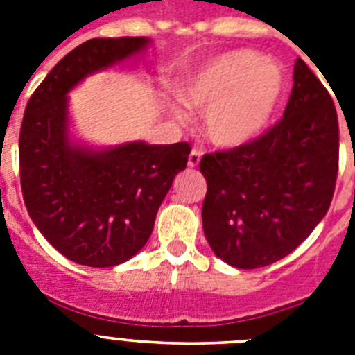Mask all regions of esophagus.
<instances>
[{
    "label": "esophagus",
    "mask_w": 355,
    "mask_h": 355,
    "mask_svg": "<svg viewBox=\"0 0 355 355\" xmlns=\"http://www.w3.org/2000/svg\"><path fill=\"white\" fill-rule=\"evenodd\" d=\"M200 162V150L199 149H192V153L188 155V167H197Z\"/></svg>",
    "instance_id": "esophagus-1"
}]
</instances>
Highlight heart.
Here are the masks:
<instances>
[{"mask_svg": "<svg viewBox=\"0 0 355 355\" xmlns=\"http://www.w3.org/2000/svg\"><path fill=\"white\" fill-rule=\"evenodd\" d=\"M283 90V69L275 62L261 60L254 51H231L192 72L183 87V99L188 108L205 112L209 142L234 149L265 131Z\"/></svg>", "mask_w": 355, "mask_h": 355, "instance_id": "obj_1", "label": "heart"}]
</instances>
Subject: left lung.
Listing matches in <instances>:
<instances>
[{
  "label": "left lung",
  "mask_w": 355,
  "mask_h": 355,
  "mask_svg": "<svg viewBox=\"0 0 355 355\" xmlns=\"http://www.w3.org/2000/svg\"><path fill=\"white\" fill-rule=\"evenodd\" d=\"M340 128L331 94L297 58L283 119L247 146L205 155L202 227L213 252L250 270L311 234L331 206Z\"/></svg>",
  "instance_id": "obj_1"
}]
</instances>
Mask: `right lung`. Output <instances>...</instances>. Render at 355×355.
Returning a JSON list of instances; mask_svg holds the SVG:
<instances>
[{"instance_id":"right-lung-1","label":"right lung","mask_w":355,"mask_h":355,"mask_svg":"<svg viewBox=\"0 0 355 355\" xmlns=\"http://www.w3.org/2000/svg\"><path fill=\"white\" fill-rule=\"evenodd\" d=\"M147 44L146 37L80 44L44 78L24 110L19 135L24 205L44 238L80 265H121L146 245L159 205L192 150L187 142L90 150L69 140V90Z\"/></svg>"}]
</instances>
